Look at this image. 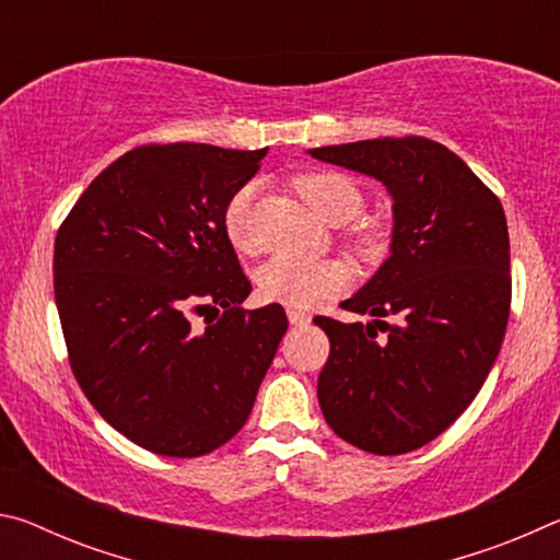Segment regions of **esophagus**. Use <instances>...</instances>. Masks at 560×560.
Wrapping results in <instances>:
<instances>
[{
  "instance_id": "34e87169",
  "label": "esophagus",
  "mask_w": 560,
  "mask_h": 560,
  "mask_svg": "<svg viewBox=\"0 0 560 560\" xmlns=\"http://www.w3.org/2000/svg\"><path fill=\"white\" fill-rule=\"evenodd\" d=\"M289 320H291V326H308L311 324V316L308 314H303V311H289Z\"/></svg>"
}]
</instances>
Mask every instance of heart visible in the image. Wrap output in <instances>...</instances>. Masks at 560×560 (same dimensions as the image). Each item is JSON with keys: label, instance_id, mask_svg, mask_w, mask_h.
I'll return each mask as SVG.
<instances>
[{"label": "heart", "instance_id": "1", "mask_svg": "<svg viewBox=\"0 0 560 560\" xmlns=\"http://www.w3.org/2000/svg\"><path fill=\"white\" fill-rule=\"evenodd\" d=\"M293 189L301 200L314 210L320 220L328 224H343L355 220L363 210V192L343 173L320 170V173H306L293 179ZM254 200V185H244L230 197L224 207L222 224L224 234L236 252H252L254 240L249 230V212ZM353 249L365 259H375L383 252L381 234L373 230L355 232ZM350 281V267L340 259H289L273 257L261 264L257 271L259 296L283 303L293 308H308L314 303L336 296Z\"/></svg>", "mask_w": 560, "mask_h": 560}]
</instances>
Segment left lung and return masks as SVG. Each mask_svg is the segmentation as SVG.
I'll return each mask as SVG.
<instances>
[{
  "label": "left lung",
  "mask_w": 560,
  "mask_h": 560,
  "mask_svg": "<svg viewBox=\"0 0 560 560\" xmlns=\"http://www.w3.org/2000/svg\"><path fill=\"white\" fill-rule=\"evenodd\" d=\"M308 155L375 177L393 197L390 257L340 303L375 320L316 316L330 340L320 410L358 450L412 452L467 410L499 355L511 306L504 207L430 138L358 140ZM383 315L398 324L377 322Z\"/></svg>",
  "instance_id": "1"
}]
</instances>
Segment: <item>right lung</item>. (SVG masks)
<instances>
[{
    "mask_svg": "<svg viewBox=\"0 0 560 560\" xmlns=\"http://www.w3.org/2000/svg\"><path fill=\"white\" fill-rule=\"evenodd\" d=\"M261 150L140 145L86 187L54 244L71 371L110 428L163 457H202L244 428L289 320L244 311L222 214ZM213 311L206 328L188 314Z\"/></svg>",
    "mask_w": 560,
    "mask_h": 560,
    "instance_id": "obj_1",
    "label": "right lung"
}]
</instances>
